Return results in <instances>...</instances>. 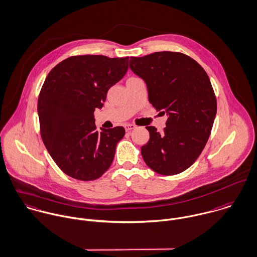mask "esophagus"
<instances>
[{
  "instance_id": "esophagus-1",
  "label": "esophagus",
  "mask_w": 257,
  "mask_h": 257,
  "mask_svg": "<svg viewBox=\"0 0 257 257\" xmlns=\"http://www.w3.org/2000/svg\"><path fill=\"white\" fill-rule=\"evenodd\" d=\"M124 128H125V130H126L127 132H129V131H132L133 129H135L136 126H135L134 124H125V125H124Z\"/></svg>"
}]
</instances>
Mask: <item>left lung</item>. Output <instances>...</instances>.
Segmentation results:
<instances>
[{
    "label": "left lung",
    "instance_id": "left-lung-1",
    "mask_svg": "<svg viewBox=\"0 0 257 257\" xmlns=\"http://www.w3.org/2000/svg\"><path fill=\"white\" fill-rule=\"evenodd\" d=\"M131 70L148 89L149 102L168 115L162 133L147 126L148 143L141 154L149 168L165 176L191 167L210 135L216 99L205 69L181 52H154L130 57Z\"/></svg>",
    "mask_w": 257,
    "mask_h": 257
}]
</instances>
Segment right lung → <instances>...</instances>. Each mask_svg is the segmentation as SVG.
Wrapping results in <instances>:
<instances>
[{
  "instance_id": "right-lung-1",
  "label": "right lung",
  "mask_w": 257,
  "mask_h": 257,
  "mask_svg": "<svg viewBox=\"0 0 257 257\" xmlns=\"http://www.w3.org/2000/svg\"><path fill=\"white\" fill-rule=\"evenodd\" d=\"M128 61V56H70L45 80L38 100L42 139L58 168L73 179L96 180L112 164L125 129L97 131L94 111L126 74Z\"/></svg>"
}]
</instances>
